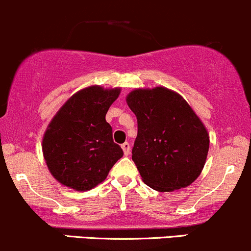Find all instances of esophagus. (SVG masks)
I'll list each match as a JSON object with an SVG mask.
<instances>
[{
  "label": "esophagus",
  "instance_id": "34e87169",
  "mask_svg": "<svg viewBox=\"0 0 251 251\" xmlns=\"http://www.w3.org/2000/svg\"><path fill=\"white\" fill-rule=\"evenodd\" d=\"M122 150H123V152H125L126 156H128V154L130 153V145H129L128 143L122 144Z\"/></svg>",
  "mask_w": 251,
  "mask_h": 251
}]
</instances>
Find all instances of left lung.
Masks as SVG:
<instances>
[{
	"label": "left lung",
	"instance_id": "left-lung-1",
	"mask_svg": "<svg viewBox=\"0 0 251 251\" xmlns=\"http://www.w3.org/2000/svg\"><path fill=\"white\" fill-rule=\"evenodd\" d=\"M126 104L138 121L131 159L144 182L159 192L191 185L205 163L209 135L190 105L163 87L133 90Z\"/></svg>",
	"mask_w": 251,
	"mask_h": 251
}]
</instances>
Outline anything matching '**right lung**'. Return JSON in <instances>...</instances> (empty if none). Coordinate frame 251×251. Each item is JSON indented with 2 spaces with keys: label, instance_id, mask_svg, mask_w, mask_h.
Wrapping results in <instances>:
<instances>
[{
  "label": "right lung",
  "instance_id": "right-lung-1",
  "mask_svg": "<svg viewBox=\"0 0 251 251\" xmlns=\"http://www.w3.org/2000/svg\"><path fill=\"white\" fill-rule=\"evenodd\" d=\"M121 89L93 86L79 90L58 111L43 136L49 172L63 185L88 191L106 179L123 150L113 143L105 120Z\"/></svg>",
  "mask_w": 251,
  "mask_h": 251
}]
</instances>
